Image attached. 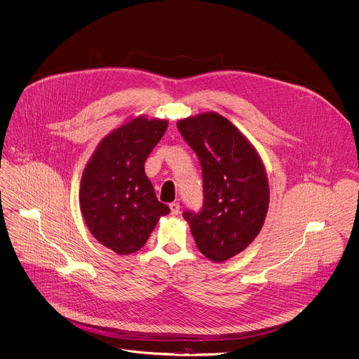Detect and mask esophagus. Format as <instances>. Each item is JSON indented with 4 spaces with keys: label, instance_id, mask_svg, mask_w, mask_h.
Here are the masks:
<instances>
[{
    "label": "esophagus",
    "instance_id": "34e87169",
    "mask_svg": "<svg viewBox=\"0 0 359 359\" xmlns=\"http://www.w3.org/2000/svg\"><path fill=\"white\" fill-rule=\"evenodd\" d=\"M170 212L172 215H177L180 212V204L179 203H170Z\"/></svg>",
    "mask_w": 359,
    "mask_h": 359
}]
</instances>
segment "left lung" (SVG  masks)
<instances>
[{
	"mask_svg": "<svg viewBox=\"0 0 359 359\" xmlns=\"http://www.w3.org/2000/svg\"><path fill=\"white\" fill-rule=\"evenodd\" d=\"M203 170L201 211H184L198 250L215 263L243 252L264 224L270 189L253 145L224 116L210 111L177 121Z\"/></svg>",
	"mask_w": 359,
	"mask_h": 359,
	"instance_id": "left-lung-1",
	"label": "left lung"
}]
</instances>
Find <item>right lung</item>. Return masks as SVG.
<instances>
[{"mask_svg": "<svg viewBox=\"0 0 359 359\" xmlns=\"http://www.w3.org/2000/svg\"><path fill=\"white\" fill-rule=\"evenodd\" d=\"M168 128L166 120L142 116L104 137L81 180L79 205L97 242L117 255L140 250L159 217L170 212L158 201L144 163Z\"/></svg>", "mask_w": 359, "mask_h": 359, "instance_id": "1", "label": "right lung"}]
</instances>
